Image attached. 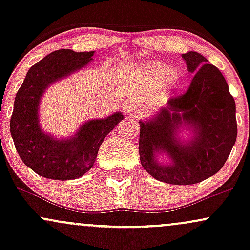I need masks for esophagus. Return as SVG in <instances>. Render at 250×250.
Wrapping results in <instances>:
<instances>
[{"label": "esophagus", "instance_id": "esophagus-1", "mask_svg": "<svg viewBox=\"0 0 250 250\" xmlns=\"http://www.w3.org/2000/svg\"><path fill=\"white\" fill-rule=\"evenodd\" d=\"M125 111L127 113V115L133 116V117H137V116H140L142 114L141 109H140L139 107H136L135 104H127V105H125Z\"/></svg>", "mask_w": 250, "mask_h": 250}]
</instances>
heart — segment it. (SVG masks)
Returning a JSON list of instances; mask_svg holds the SVG:
<instances>
[{
  "instance_id": "b5f03b06",
  "label": "heart",
  "mask_w": 250,
  "mask_h": 250,
  "mask_svg": "<svg viewBox=\"0 0 250 250\" xmlns=\"http://www.w3.org/2000/svg\"><path fill=\"white\" fill-rule=\"evenodd\" d=\"M145 73L149 79L153 80L157 85H163L168 82V85L174 90L181 88L186 81L183 71L173 69L167 64L159 62H151L145 68Z\"/></svg>"
}]
</instances>
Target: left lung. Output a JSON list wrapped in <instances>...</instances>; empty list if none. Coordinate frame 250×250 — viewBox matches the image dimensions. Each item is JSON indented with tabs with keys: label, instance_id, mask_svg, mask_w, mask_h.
<instances>
[{
	"label": "left lung",
	"instance_id": "1",
	"mask_svg": "<svg viewBox=\"0 0 250 250\" xmlns=\"http://www.w3.org/2000/svg\"><path fill=\"white\" fill-rule=\"evenodd\" d=\"M182 57L194 74L187 93L139 121L142 167L169 185H194L213 176L237 136L236 105L222 73L196 51Z\"/></svg>",
	"mask_w": 250,
	"mask_h": 250
}]
</instances>
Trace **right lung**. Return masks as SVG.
<instances>
[{
  "label": "right lung",
  "instance_id": "right-lung-1",
  "mask_svg": "<svg viewBox=\"0 0 250 250\" xmlns=\"http://www.w3.org/2000/svg\"><path fill=\"white\" fill-rule=\"evenodd\" d=\"M95 51L61 49L50 53L28 70L17 91L10 119V134L20 157L40 176L51 180L79 179L95 163L100 146L123 120L121 111L83 122L67 137L45 133L40 123V105L54 83L82 70Z\"/></svg>",
  "mask_w": 250,
  "mask_h": 250
}]
</instances>
